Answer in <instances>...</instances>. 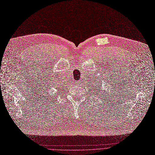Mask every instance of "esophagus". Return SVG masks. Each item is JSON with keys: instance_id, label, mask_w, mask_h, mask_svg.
<instances>
[{"instance_id": "obj_1", "label": "esophagus", "mask_w": 155, "mask_h": 155, "mask_svg": "<svg viewBox=\"0 0 155 155\" xmlns=\"http://www.w3.org/2000/svg\"><path fill=\"white\" fill-rule=\"evenodd\" d=\"M78 83H79V82H77V83H76V84H78Z\"/></svg>"}]
</instances>
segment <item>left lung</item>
I'll return each mask as SVG.
<instances>
[{
    "label": "left lung",
    "instance_id": "8db88e82",
    "mask_svg": "<svg viewBox=\"0 0 155 155\" xmlns=\"http://www.w3.org/2000/svg\"><path fill=\"white\" fill-rule=\"evenodd\" d=\"M97 88H98L97 89H96V91H97V92H98V91H99L100 90V89H101V88H100V87H97ZM95 90H96V89H95Z\"/></svg>",
    "mask_w": 155,
    "mask_h": 155
}]
</instances>
